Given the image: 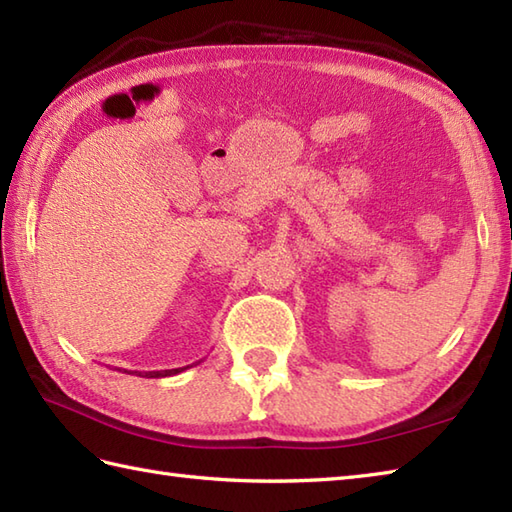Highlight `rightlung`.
Returning a JSON list of instances; mask_svg holds the SVG:
<instances>
[{
	"mask_svg": "<svg viewBox=\"0 0 512 512\" xmlns=\"http://www.w3.org/2000/svg\"><path fill=\"white\" fill-rule=\"evenodd\" d=\"M189 367H191V365H187V367H176V369H160V372H134V374L143 376V378H165V376H176V374L184 372V369H189Z\"/></svg>",
	"mask_w": 512,
	"mask_h": 512,
	"instance_id": "obj_1",
	"label": "right lung"
}]
</instances>
